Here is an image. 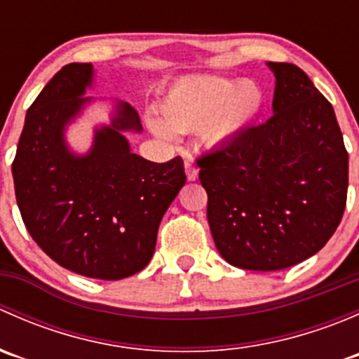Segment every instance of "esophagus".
Wrapping results in <instances>:
<instances>
[{
	"label": "esophagus",
	"instance_id": "1",
	"mask_svg": "<svg viewBox=\"0 0 359 359\" xmlns=\"http://www.w3.org/2000/svg\"><path fill=\"white\" fill-rule=\"evenodd\" d=\"M186 175H187V180L198 179V168L193 165V161H191V159H187L186 161Z\"/></svg>",
	"mask_w": 359,
	"mask_h": 359
}]
</instances>
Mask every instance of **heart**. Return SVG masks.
Returning a JSON list of instances; mask_svg holds the SVG:
<instances>
[{"label":"heart","instance_id":"1","mask_svg":"<svg viewBox=\"0 0 359 359\" xmlns=\"http://www.w3.org/2000/svg\"><path fill=\"white\" fill-rule=\"evenodd\" d=\"M264 95L253 81H231L219 76L187 78L177 83L161 104L164 123L153 119L159 135L170 137V128L191 132L205 125L213 142L227 140L243 132L262 109Z\"/></svg>","mask_w":359,"mask_h":359}]
</instances>
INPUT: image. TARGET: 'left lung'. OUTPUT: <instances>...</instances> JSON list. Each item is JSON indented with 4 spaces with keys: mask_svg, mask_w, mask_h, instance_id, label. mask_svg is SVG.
<instances>
[{
    "mask_svg": "<svg viewBox=\"0 0 359 359\" xmlns=\"http://www.w3.org/2000/svg\"><path fill=\"white\" fill-rule=\"evenodd\" d=\"M274 114L196 159L220 255L280 271L327 245L346 210L349 156L332 104L306 72L269 62Z\"/></svg>",
    "mask_w": 359,
    "mask_h": 359,
    "instance_id": "1",
    "label": "left lung"
}]
</instances>
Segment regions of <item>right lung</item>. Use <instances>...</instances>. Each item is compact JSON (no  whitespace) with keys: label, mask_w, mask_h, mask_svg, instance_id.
Listing matches in <instances>:
<instances>
[{"label":"right lung","mask_w":359,"mask_h":359,"mask_svg":"<svg viewBox=\"0 0 359 359\" xmlns=\"http://www.w3.org/2000/svg\"><path fill=\"white\" fill-rule=\"evenodd\" d=\"M92 64H67L25 114L12 163L15 198L38 247L72 273L123 280L153 259L158 227L186 184L182 158L147 161L130 151L121 130L140 132L137 111L121 104L97 130L86 156L69 153L64 128L88 99Z\"/></svg>","instance_id":"obj_1"}]
</instances>
